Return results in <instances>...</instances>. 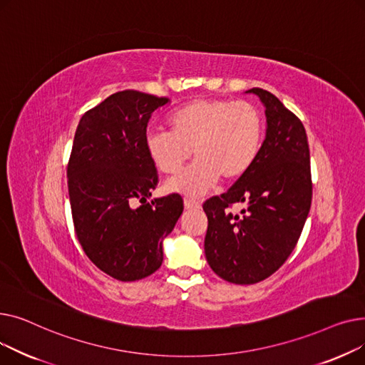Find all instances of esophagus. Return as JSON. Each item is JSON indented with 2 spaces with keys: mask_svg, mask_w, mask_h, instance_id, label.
Here are the masks:
<instances>
[{
  "mask_svg": "<svg viewBox=\"0 0 365 365\" xmlns=\"http://www.w3.org/2000/svg\"><path fill=\"white\" fill-rule=\"evenodd\" d=\"M183 204H185L186 210H198V208H201V202H198L195 200H190V198H185Z\"/></svg>",
  "mask_w": 365,
  "mask_h": 365,
  "instance_id": "34e87169",
  "label": "esophagus"
}]
</instances>
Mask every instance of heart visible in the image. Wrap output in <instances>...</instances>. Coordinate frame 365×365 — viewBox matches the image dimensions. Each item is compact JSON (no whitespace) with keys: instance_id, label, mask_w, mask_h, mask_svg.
Returning a JSON list of instances; mask_svg holds the SVG:
<instances>
[{"instance_id":"b5f03b06","label":"heart","mask_w":365,"mask_h":365,"mask_svg":"<svg viewBox=\"0 0 365 365\" xmlns=\"http://www.w3.org/2000/svg\"><path fill=\"white\" fill-rule=\"evenodd\" d=\"M170 131H150L145 139L150 161L164 175H176L194 152L197 161L165 189L201 197L222 178L235 182L255 164L263 142L262 112L248 102L190 101L170 113Z\"/></svg>"}]
</instances>
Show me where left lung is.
Wrapping results in <instances>:
<instances>
[{
	"mask_svg": "<svg viewBox=\"0 0 365 365\" xmlns=\"http://www.w3.org/2000/svg\"><path fill=\"white\" fill-rule=\"evenodd\" d=\"M266 138L259 155L227 192L204 202L208 219L204 240L210 267L232 284H256L289 259L308 219L312 201L308 136L296 115L263 88ZM237 202L249 207L238 217L228 212Z\"/></svg>",
	"mask_w": 365,
	"mask_h": 365,
	"instance_id": "left-lung-1",
	"label": "left lung"
}]
</instances>
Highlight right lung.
I'll return each instance as SVG.
<instances>
[{
	"label": "right lung",
	"mask_w": 365,
	"mask_h": 365,
	"mask_svg": "<svg viewBox=\"0 0 365 365\" xmlns=\"http://www.w3.org/2000/svg\"><path fill=\"white\" fill-rule=\"evenodd\" d=\"M165 103L136 90L113 93L87 110L75 131L66 171L75 234L87 257L118 281L158 269L163 240L183 212L178 194L148 201L158 173L146 150V127Z\"/></svg>",
	"instance_id": "right-lung-1"
}]
</instances>
